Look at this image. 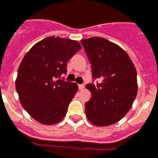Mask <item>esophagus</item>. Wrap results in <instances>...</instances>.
<instances>
[{"instance_id": "1", "label": "esophagus", "mask_w": 158, "mask_h": 158, "mask_svg": "<svg viewBox=\"0 0 158 158\" xmlns=\"http://www.w3.org/2000/svg\"><path fill=\"white\" fill-rule=\"evenodd\" d=\"M78 88L79 89H83L85 88V85L84 84H81V85H78Z\"/></svg>"}]
</instances>
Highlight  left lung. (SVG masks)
<instances>
[{
	"label": "left lung",
	"mask_w": 158,
	"mask_h": 158,
	"mask_svg": "<svg viewBox=\"0 0 158 158\" xmlns=\"http://www.w3.org/2000/svg\"><path fill=\"white\" fill-rule=\"evenodd\" d=\"M92 66V98L85 114L97 126L115 124L125 116L137 95V73L125 52L114 43L95 37L81 40ZM98 81L94 84V81Z\"/></svg>",
	"instance_id": "obj_1"
}]
</instances>
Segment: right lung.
<instances>
[{
  "instance_id": "add662e5",
  "label": "right lung",
  "mask_w": 158,
  "mask_h": 158,
  "mask_svg": "<svg viewBox=\"0 0 158 158\" xmlns=\"http://www.w3.org/2000/svg\"><path fill=\"white\" fill-rule=\"evenodd\" d=\"M81 48L76 40L52 36L34 44L22 60L15 88L23 108L38 122L54 124L66 116L78 87L60 77Z\"/></svg>"
}]
</instances>
